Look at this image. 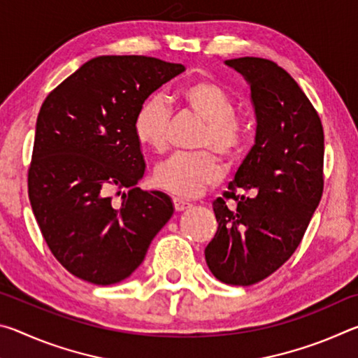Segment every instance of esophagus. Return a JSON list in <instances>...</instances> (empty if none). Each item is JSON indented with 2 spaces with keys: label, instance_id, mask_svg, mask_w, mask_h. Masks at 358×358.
<instances>
[{
  "label": "esophagus",
  "instance_id": "1",
  "mask_svg": "<svg viewBox=\"0 0 358 358\" xmlns=\"http://www.w3.org/2000/svg\"><path fill=\"white\" fill-rule=\"evenodd\" d=\"M173 207H175V210H177V211H183V210H186V208H189L191 203L187 202V201H185V199L175 197V199H173Z\"/></svg>",
  "mask_w": 358,
  "mask_h": 358
}]
</instances>
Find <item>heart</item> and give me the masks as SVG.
I'll use <instances>...</instances> for the list:
<instances>
[{
  "mask_svg": "<svg viewBox=\"0 0 358 358\" xmlns=\"http://www.w3.org/2000/svg\"><path fill=\"white\" fill-rule=\"evenodd\" d=\"M175 99L205 121L201 147L234 157L245 147L248 129L235 117V101L220 83L207 78L187 82L175 92ZM169 110L164 99L155 94L143 102L134 120L137 141L155 151L167 143ZM222 177V164L210 151L196 155H175L156 167L155 180L162 189L180 197H197Z\"/></svg>",
  "mask_w": 358,
  "mask_h": 358,
  "instance_id": "heart-1",
  "label": "heart"
}]
</instances>
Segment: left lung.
Segmentation results:
<instances>
[{"mask_svg":"<svg viewBox=\"0 0 358 358\" xmlns=\"http://www.w3.org/2000/svg\"><path fill=\"white\" fill-rule=\"evenodd\" d=\"M251 88L256 137L224 197L205 260L221 282L251 286L292 256L322 197L324 129L292 77L264 58L226 59ZM244 191L241 196L234 194ZM232 198L235 208L225 201Z\"/></svg>","mask_w":358,"mask_h":358,"instance_id":"8db88e82","label":"left lung"}]
</instances>
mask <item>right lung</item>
<instances>
[{"label":"right lung","instance_id":"1","mask_svg":"<svg viewBox=\"0 0 358 358\" xmlns=\"http://www.w3.org/2000/svg\"><path fill=\"white\" fill-rule=\"evenodd\" d=\"M183 71L151 57H96L41 107L29 202L53 256L83 281L110 286L129 278L173 215L167 194L136 186L145 159L134 120L145 99ZM113 189L120 203L111 202Z\"/></svg>","mask_w":358,"mask_h":358}]
</instances>
